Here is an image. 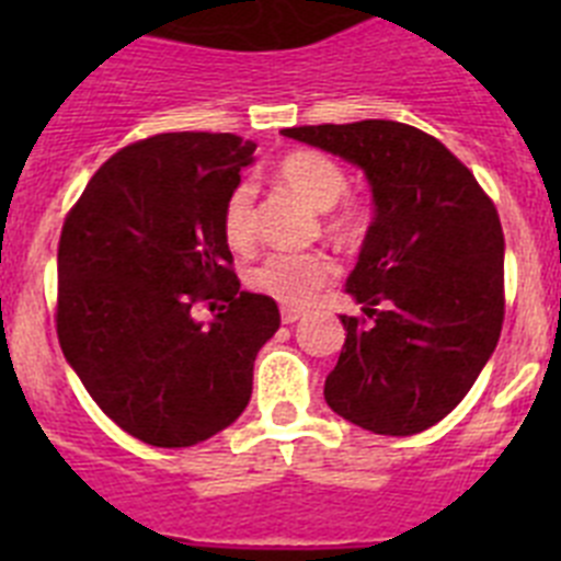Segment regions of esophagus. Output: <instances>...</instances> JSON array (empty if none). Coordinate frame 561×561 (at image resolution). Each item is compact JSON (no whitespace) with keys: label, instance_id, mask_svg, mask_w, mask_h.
<instances>
[{"label":"esophagus","instance_id":"obj_1","mask_svg":"<svg viewBox=\"0 0 561 561\" xmlns=\"http://www.w3.org/2000/svg\"><path fill=\"white\" fill-rule=\"evenodd\" d=\"M300 314H304V311H300V309H289V306H286V309H280V320H284L286 325L297 323V320H300Z\"/></svg>","mask_w":561,"mask_h":561}]
</instances>
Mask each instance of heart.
<instances>
[{"instance_id":"b5f03b06","label":"heart","mask_w":561,"mask_h":561,"mask_svg":"<svg viewBox=\"0 0 561 561\" xmlns=\"http://www.w3.org/2000/svg\"><path fill=\"white\" fill-rule=\"evenodd\" d=\"M275 173L280 185L295 191L317 210H331L348 187V176L340 162L320 151L286 153L284 160L277 162ZM342 225H356V213L348 210ZM221 230L232 250H247L252 244L255 221H252V187L247 182L227 196ZM334 272V257L325 252H270L255 266H250L247 284L286 306H304Z\"/></svg>"}]
</instances>
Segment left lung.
<instances>
[{"mask_svg":"<svg viewBox=\"0 0 561 561\" xmlns=\"http://www.w3.org/2000/svg\"><path fill=\"white\" fill-rule=\"evenodd\" d=\"M342 157L370 185L374 221L345 291V345L325 379L336 415L376 435H415L460 404L503 329V227L472 171L430 134L393 121L286 128Z\"/></svg>","mask_w":561,"mask_h":561,"instance_id":"8db88e82","label":"left lung"}]
</instances>
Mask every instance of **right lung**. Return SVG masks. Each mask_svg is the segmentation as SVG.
Masks as SVG:
<instances>
[{"label": "right lung", "mask_w": 561, "mask_h": 561, "mask_svg": "<svg viewBox=\"0 0 561 561\" xmlns=\"http://www.w3.org/2000/svg\"><path fill=\"white\" fill-rule=\"evenodd\" d=\"M252 153L236 134H157L108 157L64 221L61 351L98 408L151 447L230 427L280 325L272 297L241 289L221 230ZM199 299L226 304L210 324L192 320Z\"/></svg>", "instance_id": "1"}]
</instances>
